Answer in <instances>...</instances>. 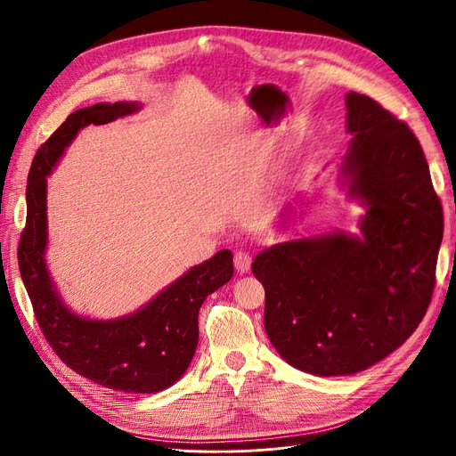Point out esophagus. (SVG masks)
Masks as SVG:
<instances>
[{
    "mask_svg": "<svg viewBox=\"0 0 456 456\" xmlns=\"http://www.w3.org/2000/svg\"><path fill=\"white\" fill-rule=\"evenodd\" d=\"M232 263H234V268L239 270L240 273L248 272L251 268V253L249 251H242V249L236 251Z\"/></svg>",
    "mask_w": 456,
    "mask_h": 456,
    "instance_id": "esophagus-1",
    "label": "esophagus"
}]
</instances>
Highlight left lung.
Listing matches in <instances>:
<instances>
[{"label":"left lung","mask_w":456,"mask_h":456,"mask_svg":"<svg viewBox=\"0 0 456 456\" xmlns=\"http://www.w3.org/2000/svg\"><path fill=\"white\" fill-rule=\"evenodd\" d=\"M352 134L345 173L369 210L363 240H292L255 256L265 328L296 369L360 372L399 348L423 321L436 285L444 212L421 143L370 96L346 94Z\"/></svg>","instance_id":"obj_1"}]
</instances>
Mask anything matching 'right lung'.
Returning a JSON list of instances; mask_svg holds the SVG:
<instances>
[{
	"label": "right lung",
	"instance_id": "1",
	"mask_svg": "<svg viewBox=\"0 0 456 456\" xmlns=\"http://www.w3.org/2000/svg\"><path fill=\"white\" fill-rule=\"evenodd\" d=\"M135 110L128 102L77 110L38 147L28 175V217L18 242V266L38 328L65 365L110 389L156 393L173 386L188 369L200 339V309L208 294L232 277L231 251H217L143 309L110 322L70 313L59 300L45 265L46 175L77 130L110 123Z\"/></svg>",
	"mask_w": 456,
	"mask_h": 456
}]
</instances>
